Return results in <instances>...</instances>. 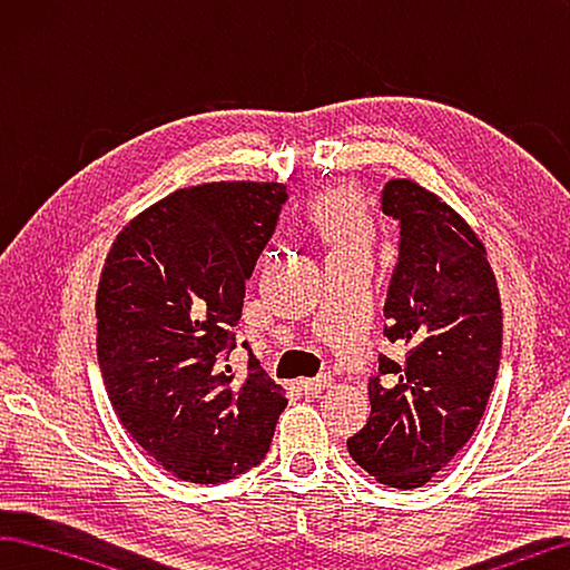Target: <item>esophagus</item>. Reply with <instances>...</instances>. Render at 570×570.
<instances>
[{
	"mask_svg": "<svg viewBox=\"0 0 570 570\" xmlns=\"http://www.w3.org/2000/svg\"><path fill=\"white\" fill-rule=\"evenodd\" d=\"M331 383H333V377H331V375L307 377V381H301V391H303L305 395H313V397H317V395H321L323 391H327V387H331Z\"/></svg>",
	"mask_w": 570,
	"mask_h": 570,
	"instance_id": "esophagus-1",
	"label": "esophagus"
}]
</instances>
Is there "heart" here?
<instances>
[{
	"mask_svg": "<svg viewBox=\"0 0 570 570\" xmlns=\"http://www.w3.org/2000/svg\"><path fill=\"white\" fill-rule=\"evenodd\" d=\"M311 219L333 253H367L373 225L351 187H327L311 203Z\"/></svg>",
	"mask_w": 570,
	"mask_h": 570,
	"instance_id": "b5f03b06",
	"label": "heart"
}]
</instances>
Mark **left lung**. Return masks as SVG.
Returning <instances> with one entry per match:
<instances>
[{"instance_id": "left-lung-1", "label": "left lung", "mask_w": 570, "mask_h": 570, "mask_svg": "<svg viewBox=\"0 0 570 570\" xmlns=\"http://www.w3.org/2000/svg\"><path fill=\"white\" fill-rule=\"evenodd\" d=\"M383 213L401 223L385 337L405 347V361L381 355L367 383L371 417L347 451L375 481L411 491L481 423L501 365L503 311L485 247L451 205L413 179H391Z\"/></svg>"}]
</instances>
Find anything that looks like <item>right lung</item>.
<instances>
[{
	"label": "right lung",
	"instance_id": "1",
	"mask_svg": "<svg viewBox=\"0 0 570 570\" xmlns=\"http://www.w3.org/2000/svg\"><path fill=\"white\" fill-rule=\"evenodd\" d=\"M279 183L175 189L117 235L97 287V361L119 423L177 478L217 485L263 461L287 397L249 351L233 383L245 283L273 237Z\"/></svg>",
	"mask_w": 570,
	"mask_h": 570
}]
</instances>
